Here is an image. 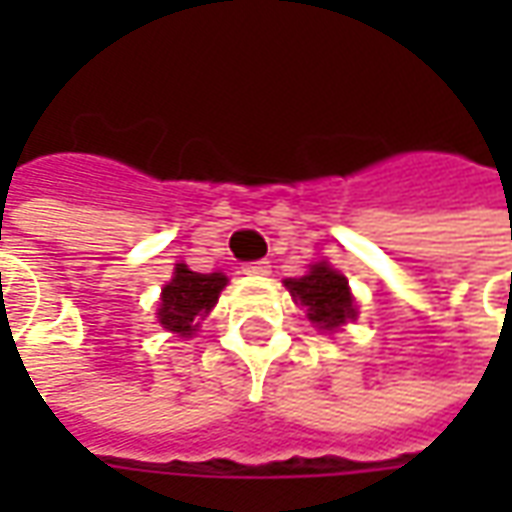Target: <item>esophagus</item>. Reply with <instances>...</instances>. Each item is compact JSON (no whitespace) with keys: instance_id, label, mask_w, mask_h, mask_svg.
Wrapping results in <instances>:
<instances>
[{"instance_id":"obj_1","label":"esophagus","mask_w":512,"mask_h":512,"mask_svg":"<svg viewBox=\"0 0 512 512\" xmlns=\"http://www.w3.org/2000/svg\"><path fill=\"white\" fill-rule=\"evenodd\" d=\"M241 271L249 277H266V274H271V266H268V260H255V263H246Z\"/></svg>"}]
</instances>
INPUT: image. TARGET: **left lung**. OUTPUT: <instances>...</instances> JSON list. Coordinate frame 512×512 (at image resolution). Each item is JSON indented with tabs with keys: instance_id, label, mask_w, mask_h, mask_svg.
<instances>
[{
	"instance_id": "left-lung-1",
	"label": "left lung",
	"mask_w": 512,
	"mask_h": 512,
	"mask_svg": "<svg viewBox=\"0 0 512 512\" xmlns=\"http://www.w3.org/2000/svg\"><path fill=\"white\" fill-rule=\"evenodd\" d=\"M285 288L293 299L301 301V307H307V318L321 332H334L356 318V301L348 279L329 263H315L304 277L285 279Z\"/></svg>"
}]
</instances>
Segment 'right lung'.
<instances>
[{
	"label": "right lung",
	"instance_id": "right-lung-1",
	"mask_svg": "<svg viewBox=\"0 0 512 512\" xmlns=\"http://www.w3.org/2000/svg\"><path fill=\"white\" fill-rule=\"evenodd\" d=\"M227 285L224 274H197L186 263H175V274L161 290L158 323L178 337H191L200 321L216 307L219 293Z\"/></svg>",
	"mask_w": 512,
	"mask_h": 512
}]
</instances>
